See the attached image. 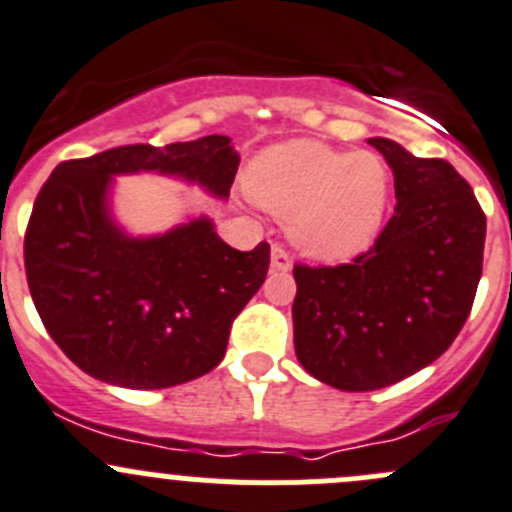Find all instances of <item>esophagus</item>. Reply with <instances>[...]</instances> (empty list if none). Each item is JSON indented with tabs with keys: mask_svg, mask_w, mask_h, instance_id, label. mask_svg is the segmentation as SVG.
Masks as SVG:
<instances>
[{
	"mask_svg": "<svg viewBox=\"0 0 512 512\" xmlns=\"http://www.w3.org/2000/svg\"><path fill=\"white\" fill-rule=\"evenodd\" d=\"M270 262H272V270H280V272H288L290 267H293V257H290V252L285 250L283 245H272Z\"/></svg>",
	"mask_w": 512,
	"mask_h": 512,
	"instance_id": "obj_1",
	"label": "esophagus"
}]
</instances>
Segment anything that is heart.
I'll return each mask as SVG.
<instances>
[{
  "instance_id": "heart-1",
  "label": "heart",
  "mask_w": 512,
  "mask_h": 512,
  "mask_svg": "<svg viewBox=\"0 0 512 512\" xmlns=\"http://www.w3.org/2000/svg\"><path fill=\"white\" fill-rule=\"evenodd\" d=\"M391 191V171L374 151H336L315 141H290L262 151L250 166V194L290 222L305 255L338 262L376 240Z\"/></svg>"
}]
</instances>
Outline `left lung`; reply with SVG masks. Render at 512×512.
<instances>
[{"instance_id": "8db88e82", "label": "left lung", "mask_w": 512, "mask_h": 512, "mask_svg": "<svg viewBox=\"0 0 512 512\" xmlns=\"http://www.w3.org/2000/svg\"><path fill=\"white\" fill-rule=\"evenodd\" d=\"M394 171L396 207L374 247L348 265H295V356L341 391H374L437 361L472 310L485 212L444 159L369 138Z\"/></svg>"}]
</instances>
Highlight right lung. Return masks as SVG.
<instances>
[{
	"label": "right lung",
	"mask_w": 512,
	"mask_h": 512,
	"mask_svg": "<svg viewBox=\"0 0 512 512\" xmlns=\"http://www.w3.org/2000/svg\"><path fill=\"white\" fill-rule=\"evenodd\" d=\"M240 154L227 136L108 148L62 161L32 207L25 272L52 341L93 379L166 389L209 374L232 321L265 283L270 245L240 252L199 217L131 237L108 204L113 176L156 171L229 197Z\"/></svg>",
	"instance_id": "obj_1"
}]
</instances>
